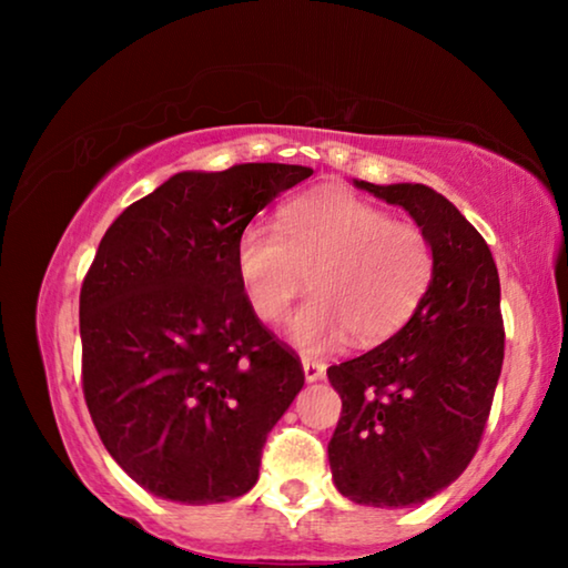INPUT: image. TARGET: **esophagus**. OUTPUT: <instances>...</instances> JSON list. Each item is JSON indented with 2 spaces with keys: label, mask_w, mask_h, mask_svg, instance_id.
<instances>
[{
  "label": "esophagus",
  "mask_w": 568,
  "mask_h": 568,
  "mask_svg": "<svg viewBox=\"0 0 568 568\" xmlns=\"http://www.w3.org/2000/svg\"><path fill=\"white\" fill-rule=\"evenodd\" d=\"M303 373H305V381H321L325 378V363L323 361H315V358H303Z\"/></svg>",
  "instance_id": "1"
}]
</instances>
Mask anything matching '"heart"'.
<instances>
[{"label": "heart", "mask_w": 568, "mask_h": 568, "mask_svg": "<svg viewBox=\"0 0 568 568\" xmlns=\"http://www.w3.org/2000/svg\"><path fill=\"white\" fill-rule=\"evenodd\" d=\"M235 267L255 315L285 318L307 287L311 297L287 325L303 351H325L351 335L355 345L390 338L426 295L436 253L418 225L351 192L295 200L281 227L250 223L237 237Z\"/></svg>", "instance_id": "heart-1"}]
</instances>
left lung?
<instances>
[{
	"label": "left lung",
	"instance_id": "1",
	"mask_svg": "<svg viewBox=\"0 0 568 568\" xmlns=\"http://www.w3.org/2000/svg\"><path fill=\"white\" fill-rule=\"evenodd\" d=\"M428 235L436 271L410 321L328 368L343 410L328 444L335 488L378 508L423 504L464 474L484 436L504 365L501 283L491 250L426 185H373Z\"/></svg>",
	"mask_w": 568,
	"mask_h": 568
}]
</instances>
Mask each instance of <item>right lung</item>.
<instances>
[{
    "label": "right lung",
    "mask_w": 568,
    "mask_h": 568,
    "mask_svg": "<svg viewBox=\"0 0 568 568\" xmlns=\"http://www.w3.org/2000/svg\"><path fill=\"white\" fill-rule=\"evenodd\" d=\"M311 175L281 162L178 172L100 240L80 291L82 390L104 448L150 494L200 506L255 486L305 373L250 307L235 245Z\"/></svg>",
    "instance_id": "right-lung-1"
}]
</instances>
